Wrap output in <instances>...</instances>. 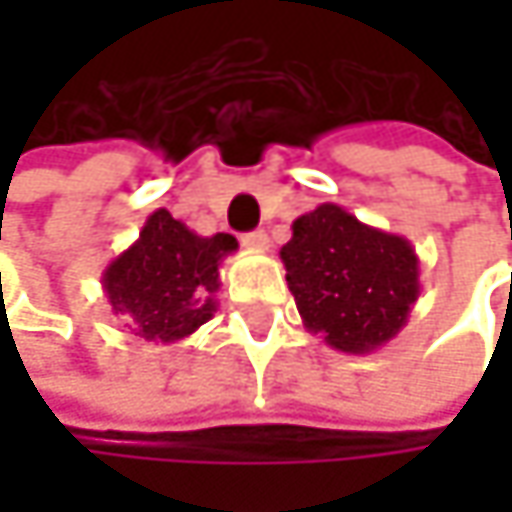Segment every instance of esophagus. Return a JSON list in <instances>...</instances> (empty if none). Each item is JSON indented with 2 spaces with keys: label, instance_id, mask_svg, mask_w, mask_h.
Listing matches in <instances>:
<instances>
[{
  "label": "esophagus",
  "instance_id": "esophagus-1",
  "mask_svg": "<svg viewBox=\"0 0 512 512\" xmlns=\"http://www.w3.org/2000/svg\"><path fill=\"white\" fill-rule=\"evenodd\" d=\"M243 246H246V249H252V252H266V249H269V234H266V231L243 234Z\"/></svg>",
  "mask_w": 512,
  "mask_h": 512
}]
</instances>
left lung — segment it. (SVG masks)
I'll return each mask as SVG.
<instances>
[{
    "label": "left lung",
    "mask_w": 512,
    "mask_h": 512,
    "mask_svg": "<svg viewBox=\"0 0 512 512\" xmlns=\"http://www.w3.org/2000/svg\"><path fill=\"white\" fill-rule=\"evenodd\" d=\"M281 263L305 329L350 356L397 338L421 296L412 243L338 204H320L293 222Z\"/></svg>",
    "instance_id": "left-lung-1"
}]
</instances>
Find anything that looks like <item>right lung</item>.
Wrapping results in <instances>:
<instances>
[{"label": "right lung", "mask_w": 512, "mask_h": 512, "mask_svg": "<svg viewBox=\"0 0 512 512\" xmlns=\"http://www.w3.org/2000/svg\"><path fill=\"white\" fill-rule=\"evenodd\" d=\"M231 252V234L201 237L159 207L139 240L103 269V293L133 335L174 344L216 314L219 263Z\"/></svg>", "instance_id": "1"}]
</instances>
